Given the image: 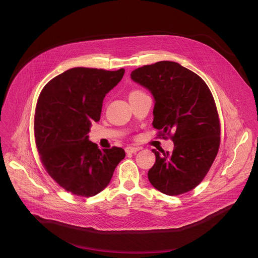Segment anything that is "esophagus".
I'll use <instances>...</instances> for the list:
<instances>
[{"instance_id": "34e87169", "label": "esophagus", "mask_w": 258, "mask_h": 258, "mask_svg": "<svg viewBox=\"0 0 258 258\" xmlns=\"http://www.w3.org/2000/svg\"><path fill=\"white\" fill-rule=\"evenodd\" d=\"M139 150H140V147H135V146H127V147H125V152L126 153H136Z\"/></svg>"}]
</instances>
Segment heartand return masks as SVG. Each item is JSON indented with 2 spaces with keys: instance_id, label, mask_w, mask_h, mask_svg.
<instances>
[{
  "instance_id": "heart-1",
  "label": "heart",
  "mask_w": 258,
  "mask_h": 258,
  "mask_svg": "<svg viewBox=\"0 0 258 258\" xmlns=\"http://www.w3.org/2000/svg\"><path fill=\"white\" fill-rule=\"evenodd\" d=\"M137 92H141V91H137V90H136V91H133V92L131 93V95H133V93H137Z\"/></svg>"
}]
</instances>
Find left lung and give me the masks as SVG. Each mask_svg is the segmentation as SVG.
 <instances>
[{
	"mask_svg": "<svg viewBox=\"0 0 258 258\" xmlns=\"http://www.w3.org/2000/svg\"><path fill=\"white\" fill-rule=\"evenodd\" d=\"M131 78L152 93L153 127L174 142L172 152L152 149L155 163L148 171L150 183L168 196L190 191L209 172L220 145L212 93L199 75L175 61L138 68Z\"/></svg>",
	"mask_w": 258,
	"mask_h": 258,
	"instance_id": "obj_1",
	"label": "left lung"
}]
</instances>
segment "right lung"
Listing matches in <instances>:
<instances>
[{"label": "right lung", "instance_id": "1", "mask_svg": "<svg viewBox=\"0 0 258 258\" xmlns=\"http://www.w3.org/2000/svg\"><path fill=\"white\" fill-rule=\"evenodd\" d=\"M123 74L124 69L73 68L51 79L39 96L34 131L40 159L49 176L75 196L101 192L125 156L119 147L100 150L87 135L100 120L105 96Z\"/></svg>", "mask_w": 258, "mask_h": 258}]
</instances>
